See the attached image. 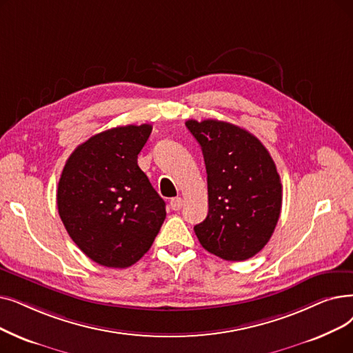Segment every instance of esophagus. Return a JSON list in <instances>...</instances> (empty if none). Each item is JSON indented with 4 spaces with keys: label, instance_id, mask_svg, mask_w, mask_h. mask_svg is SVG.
<instances>
[{
    "label": "esophagus",
    "instance_id": "1",
    "mask_svg": "<svg viewBox=\"0 0 353 353\" xmlns=\"http://www.w3.org/2000/svg\"><path fill=\"white\" fill-rule=\"evenodd\" d=\"M181 206H183V199L181 197L170 199V208H172V210H180Z\"/></svg>",
    "mask_w": 353,
    "mask_h": 353
}]
</instances>
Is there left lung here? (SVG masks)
I'll use <instances>...</instances> for the list:
<instances>
[{
	"label": "left lung",
	"instance_id": "left-lung-1",
	"mask_svg": "<svg viewBox=\"0 0 353 353\" xmlns=\"http://www.w3.org/2000/svg\"><path fill=\"white\" fill-rule=\"evenodd\" d=\"M201 144L208 173L209 212L194 226L202 247L226 261L261 251L279 222L283 189L268 150L255 135L229 122L186 121Z\"/></svg>",
	"mask_w": 353,
	"mask_h": 353
}]
</instances>
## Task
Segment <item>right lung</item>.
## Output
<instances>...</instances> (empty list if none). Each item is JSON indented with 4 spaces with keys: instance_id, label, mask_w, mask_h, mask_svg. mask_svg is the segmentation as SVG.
Instances as JSON below:
<instances>
[{
    "instance_id": "obj_1",
    "label": "right lung",
    "mask_w": 353,
    "mask_h": 353,
    "mask_svg": "<svg viewBox=\"0 0 353 353\" xmlns=\"http://www.w3.org/2000/svg\"><path fill=\"white\" fill-rule=\"evenodd\" d=\"M151 130L125 125L90 137L60 176V219L81 251L103 267L135 264L165 219L164 201L137 163Z\"/></svg>"
}]
</instances>
